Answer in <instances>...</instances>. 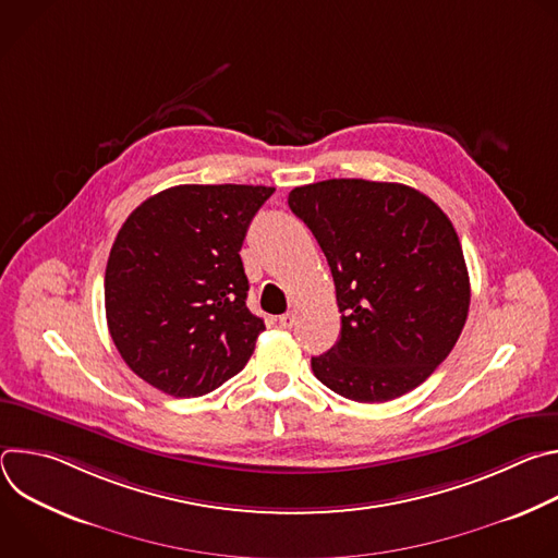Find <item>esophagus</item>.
<instances>
[{"label":"esophagus","instance_id":"esophagus-1","mask_svg":"<svg viewBox=\"0 0 558 558\" xmlns=\"http://www.w3.org/2000/svg\"><path fill=\"white\" fill-rule=\"evenodd\" d=\"M278 325H280L282 329H291V327L295 325V313H284V315H280V317H278Z\"/></svg>","mask_w":558,"mask_h":558}]
</instances>
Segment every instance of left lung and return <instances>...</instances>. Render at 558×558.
I'll list each match as a JSON object with an SVG mask.
<instances>
[{
    "instance_id": "8db88e82",
    "label": "left lung",
    "mask_w": 558,
    "mask_h": 558,
    "mask_svg": "<svg viewBox=\"0 0 558 558\" xmlns=\"http://www.w3.org/2000/svg\"><path fill=\"white\" fill-rule=\"evenodd\" d=\"M289 207L323 247L342 313L340 340L311 357L313 375L362 404L417 388L457 344L470 306L450 218L409 185L364 179L295 187Z\"/></svg>"
}]
</instances>
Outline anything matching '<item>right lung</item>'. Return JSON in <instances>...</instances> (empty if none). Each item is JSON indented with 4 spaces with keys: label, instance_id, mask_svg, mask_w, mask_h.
Returning <instances> with one entry per match:
<instances>
[{
    "label": "right lung",
    "instance_id": "right-lung-1",
    "mask_svg": "<svg viewBox=\"0 0 558 558\" xmlns=\"http://www.w3.org/2000/svg\"><path fill=\"white\" fill-rule=\"evenodd\" d=\"M265 185H177L123 222L106 267L114 347L147 384L201 397L241 373L265 323L247 308L241 260Z\"/></svg>",
    "mask_w": 558,
    "mask_h": 558
}]
</instances>
